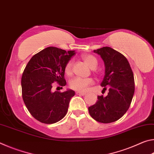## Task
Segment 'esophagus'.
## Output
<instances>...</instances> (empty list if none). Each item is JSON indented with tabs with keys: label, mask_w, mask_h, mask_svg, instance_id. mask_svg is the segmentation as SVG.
Returning a JSON list of instances; mask_svg holds the SVG:
<instances>
[{
	"label": "esophagus",
	"mask_w": 154,
	"mask_h": 154,
	"mask_svg": "<svg viewBox=\"0 0 154 154\" xmlns=\"http://www.w3.org/2000/svg\"><path fill=\"white\" fill-rule=\"evenodd\" d=\"M76 94L79 95V96H84L85 94V92H76Z\"/></svg>",
	"instance_id": "34e87169"
}]
</instances>
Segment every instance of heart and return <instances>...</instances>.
Masks as SVG:
<instances>
[{
    "label": "heart",
    "instance_id": "1",
    "mask_svg": "<svg viewBox=\"0 0 154 154\" xmlns=\"http://www.w3.org/2000/svg\"><path fill=\"white\" fill-rule=\"evenodd\" d=\"M82 59L90 69H94L98 65V61L94 56L90 54H85L82 56ZM72 61L69 60L65 65L64 72L67 75L72 74ZM94 83V81L91 78L83 79L80 77H75L70 81L69 86L71 89L78 92H85L88 90V88Z\"/></svg>",
    "mask_w": 154,
    "mask_h": 154
}]
</instances>
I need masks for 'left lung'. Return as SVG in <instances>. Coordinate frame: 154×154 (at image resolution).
<instances>
[{"instance_id":"obj_1","label":"left lung","mask_w":154,"mask_h":154,"mask_svg":"<svg viewBox=\"0 0 154 154\" xmlns=\"http://www.w3.org/2000/svg\"><path fill=\"white\" fill-rule=\"evenodd\" d=\"M94 52L104 61L105 73L100 85L105 90L107 86L109 92L106 96H98V100L88 111L96 121L111 123L121 118L130 107L134 92L133 72L126 57L111 48L103 47Z\"/></svg>"}]
</instances>
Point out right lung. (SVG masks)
<instances>
[{"mask_svg":"<svg viewBox=\"0 0 154 154\" xmlns=\"http://www.w3.org/2000/svg\"><path fill=\"white\" fill-rule=\"evenodd\" d=\"M75 54V51L49 47L28 62L21 81L22 98L28 111L38 121L54 124L66 116L75 92H53L51 88L54 82L62 88L66 85L64 67Z\"/></svg>","mask_w":154,"mask_h":154,"instance_id":"right-lung-1","label":"right lung"}]
</instances>
